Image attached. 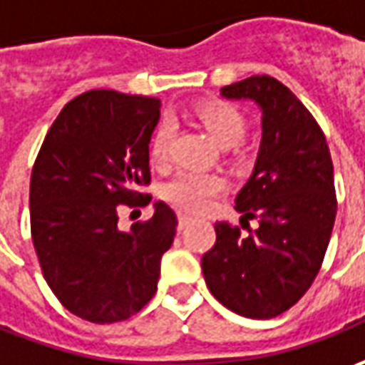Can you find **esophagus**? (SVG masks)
<instances>
[{
  "label": "esophagus",
  "instance_id": "esophagus-1",
  "mask_svg": "<svg viewBox=\"0 0 365 365\" xmlns=\"http://www.w3.org/2000/svg\"><path fill=\"white\" fill-rule=\"evenodd\" d=\"M192 220H194V218H192L190 214H180V216H178V222H180V230H183V228H185V226H187V224H190Z\"/></svg>",
  "mask_w": 365,
  "mask_h": 365
}]
</instances>
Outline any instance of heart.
<instances>
[{
  "instance_id": "b5f03b06",
  "label": "heart",
  "mask_w": 365,
  "mask_h": 365,
  "mask_svg": "<svg viewBox=\"0 0 365 365\" xmlns=\"http://www.w3.org/2000/svg\"><path fill=\"white\" fill-rule=\"evenodd\" d=\"M197 119L206 127L212 139L220 147H232L240 143L246 133L245 117L230 105H202L197 108ZM175 127L171 120H163L151 139V159L155 163H165L170 158L171 141ZM224 190V178L210 171H180L173 180L165 183L163 195L171 204L187 212H200L212 204V200Z\"/></svg>"
}]
</instances>
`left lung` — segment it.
Listing matches in <instances>:
<instances>
[{"mask_svg":"<svg viewBox=\"0 0 365 365\" xmlns=\"http://www.w3.org/2000/svg\"><path fill=\"white\" fill-rule=\"evenodd\" d=\"M220 95L252 101L262 117L257 163L236 195L255 232L216 222V245L202 257L210 293L250 319L293 307L315 281L331 238L337 202L327 141L305 105L272 76H250Z\"/></svg>","mask_w":365,"mask_h":365,"instance_id":"obj_1","label":"left lung"}]
</instances>
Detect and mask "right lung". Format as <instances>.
<instances>
[{"mask_svg":"<svg viewBox=\"0 0 365 365\" xmlns=\"http://www.w3.org/2000/svg\"><path fill=\"white\" fill-rule=\"evenodd\" d=\"M159 98L88 91L60 110L34 163L32 240L44 279L72 315L129 319L158 291L161 257L178 218L158 202L147 222L119 228L120 206L151 182L149 143Z\"/></svg>","mask_w":365,"mask_h":365,"instance_id":"add662e5","label":"right lung"}]
</instances>
